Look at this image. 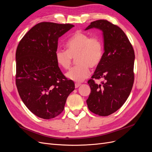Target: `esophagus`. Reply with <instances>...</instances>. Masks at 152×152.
Wrapping results in <instances>:
<instances>
[{"label": "esophagus", "mask_w": 152, "mask_h": 152, "mask_svg": "<svg viewBox=\"0 0 152 152\" xmlns=\"http://www.w3.org/2000/svg\"><path fill=\"white\" fill-rule=\"evenodd\" d=\"M80 85H81V84H80V83H75V88H78V87H79Z\"/></svg>", "instance_id": "esophagus-1"}]
</instances>
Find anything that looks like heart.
I'll use <instances>...</instances> for the list:
<instances>
[{
  "mask_svg": "<svg viewBox=\"0 0 152 152\" xmlns=\"http://www.w3.org/2000/svg\"><path fill=\"white\" fill-rule=\"evenodd\" d=\"M66 50L57 49L55 59L58 65L63 69L70 67L73 58H76L78 66L72 68L66 74L69 79L80 82L89 77V67L95 68L102 61L103 56L102 40L97 36L76 31L66 42Z\"/></svg>",
  "mask_w": 152,
  "mask_h": 152,
  "instance_id": "1",
  "label": "heart"
}]
</instances>
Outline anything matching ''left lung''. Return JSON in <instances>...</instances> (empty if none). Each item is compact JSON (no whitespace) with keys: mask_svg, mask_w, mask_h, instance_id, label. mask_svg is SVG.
<instances>
[{"mask_svg":"<svg viewBox=\"0 0 152 152\" xmlns=\"http://www.w3.org/2000/svg\"><path fill=\"white\" fill-rule=\"evenodd\" d=\"M103 31L104 53L92 79L88 80L91 93L86 102L91 112L99 116L115 112L126 102L134 83V49L127 37L117 25L107 20L91 22L85 30ZM103 78L96 84L93 79Z\"/></svg>","mask_w":152,"mask_h":152,"instance_id":"1","label":"left lung"}]
</instances>
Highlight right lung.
Segmentation results:
<instances>
[{
    "instance_id": "obj_1",
    "label": "right lung",
    "mask_w": 152,
    "mask_h": 152,
    "mask_svg": "<svg viewBox=\"0 0 152 152\" xmlns=\"http://www.w3.org/2000/svg\"><path fill=\"white\" fill-rule=\"evenodd\" d=\"M74 26L42 22L27 32L16 52V84L23 102L44 119L59 115L75 84L68 80L55 59L58 39Z\"/></svg>"
}]
</instances>
